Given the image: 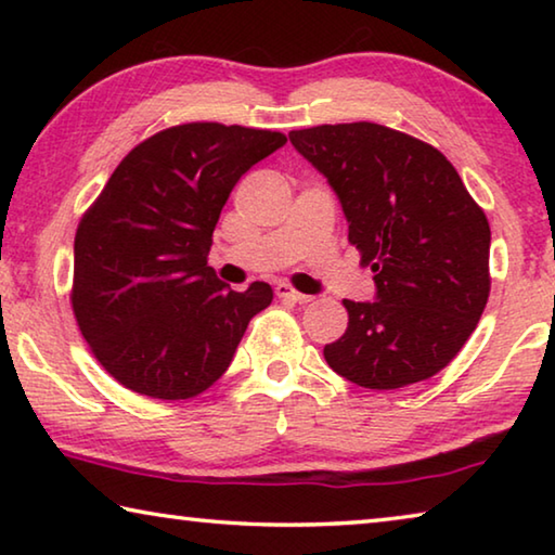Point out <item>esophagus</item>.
Returning <instances> with one entry per match:
<instances>
[{
    "label": "esophagus",
    "instance_id": "1",
    "mask_svg": "<svg viewBox=\"0 0 555 555\" xmlns=\"http://www.w3.org/2000/svg\"><path fill=\"white\" fill-rule=\"evenodd\" d=\"M276 296L281 300H288V304H308V300L313 298V296L300 294V291H296L294 286H288V284H276Z\"/></svg>",
    "mask_w": 555,
    "mask_h": 555
}]
</instances>
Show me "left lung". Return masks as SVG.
Instances as JSON below:
<instances>
[{
	"label": "left lung",
	"instance_id": "obj_1",
	"mask_svg": "<svg viewBox=\"0 0 555 555\" xmlns=\"http://www.w3.org/2000/svg\"><path fill=\"white\" fill-rule=\"evenodd\" d=\"M296 152L343 205L377 300H343L347 331L325 362L364 389L434 377L473 335L490 296V222L448 158L403 131L352 121L296 129Z\"/></svg>",
	"mask_w": 555,
	"mask_h": 555
}]
</instances>
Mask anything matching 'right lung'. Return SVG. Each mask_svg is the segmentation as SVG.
Listing matches in <instances>:
<instances>
[{
    "label": "right lung",
    "instance_id": "add662e5",
    "mask_svg": "<svg viewBox=\"0 0 555 555\" xmlns=\"http://www.w3.org/2000/svg\"><path fill=\"white\" fill-rule=\"evenodd\" d=\"M286 144L281 131L191 121L131 149L82 215L70 304L92 354L121 387L198 397L230 367L274 291H232L208 267L240 178Z\"/></svg>",
    "mask_w": 555,
    "mask_h": 555
}]
</instances>
